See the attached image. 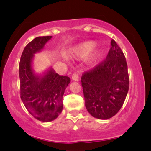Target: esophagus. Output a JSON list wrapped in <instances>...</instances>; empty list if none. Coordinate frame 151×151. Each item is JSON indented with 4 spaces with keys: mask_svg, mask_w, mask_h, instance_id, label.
<instances>
[{
    "mask_svg": "<svg viewBox=\"0 0 151 151\" xmlns=\"http://www.w3.org/2000/svg\"><path fill=\"white\" fill-rule=\"evenodd\" d=\"M72 79L74 81H79V75L77 73H74L72 76Z\"/></svg>",
    "mask_w": 151,
    "mask_h": 151,
    "instance_id": "esophagus-1",
    "label": "esophagus"
}]
</instances>
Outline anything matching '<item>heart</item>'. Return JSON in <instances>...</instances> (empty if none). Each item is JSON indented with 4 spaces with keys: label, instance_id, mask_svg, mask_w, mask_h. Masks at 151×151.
<instances>
[{
    "label": "heart",
    "instance_id": "obj_1",
    "mask_svg": "<svg viewBox=\"0 0 151 151\" xmlns=\"http://www.w3.org/2000/svg\"><path fill=\"white\" fill-rule=\"evenodd\" d=\"M96 45V43L94 41H85L84 42H81L76 47V55H77V57L80 58H86L94 49ZM101 55L102 52L101 50H95L89 56V59H88V61H89L90 64L95 63V62H97L101 58Z\"/></svg>",
    "mask_w": 151,
    "mask_h": 151
}]
</instances>
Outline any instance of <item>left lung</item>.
Wrapping results in <instances>:
<instances>
[{
  "label": "left lung",
  "instance_id": "1",
  "mask_svg": "<svg viewBox=\"0 0 151 151\" xmlns=\"http://www.w3.org/2000/svg\"><path fill=\"white\" fill-rule=\"evenodd\" d=\"M106 60L81 78L85 106L93 117L109 119L122 107L129 87L126 58L111 40Z\"/></svg>",
  "mask_w": 151,
  "mask_h": 151
}]
</instances>
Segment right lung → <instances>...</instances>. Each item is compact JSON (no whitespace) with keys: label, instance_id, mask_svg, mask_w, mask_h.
Returning a JSON list of instances; mask_svg holds the SVG:
<instances>
[{"label":"right lung","instance_id":"right-lung-1","mask_svg":"<svg viewBox=\"0 0 151 151\" xmlns=\"http://www.w3.org/2000/svg\"><path fill=\"white\" fill-rule=\"evenodd\" d=\"M52 36L35 37L22 52L19 64L20 98L29 113L37 120L49 122L61 114L62 97L70 78L50 68L42 75L35 74L32 67L34 55L43 49Z\"/></svg>","mask_w":151,"mask_h":151}]
</instances>
